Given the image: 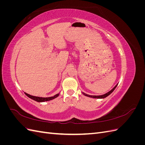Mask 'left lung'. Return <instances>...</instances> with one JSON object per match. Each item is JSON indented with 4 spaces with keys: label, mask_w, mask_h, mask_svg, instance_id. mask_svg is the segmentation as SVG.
<instances>
[{
    "label": "left lung",
    "mask_w": 145,
    "mask_h": 145,
    "mask_svg": "<svg viewBox=\"0 0 145 145\" xmlns=\"http://www.w3.org/2000/svg\"><path fill=\"white\" fill-rule=\"evenodd\" d=\"M117 85H118V84H117ZM117 85H116L114 87L113 89H112L110 91H109L108 93H106V94H103V95H88V94H86L83 93V94H84L85 96H87V97H91V98H95V99H104V98H105V97H106L107 96H108L109 95H110V94L112 93V92L114 91V89H116V88L117 87Z\"/></svg>",
    "instance_id": "1"
}]
</instances>
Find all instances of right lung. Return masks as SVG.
Returning <instances> with one entry per match:
<instances>
[{"instance_id": "add662e5", "label": "right lung", "mask_w": 145, "mask_h": 145, "mask_svg": "<svg viewBox=\"0 0 145 145\" xmlns=\"http://www.w3.org/2000/svg\"><path fill=\"white\" fill-rule=\"evenodd\" d=\"M25 94H26V95H27L28 97L30 99H31L35 101H36V102H46V101H49V100H51L52 99H54L56 97H57L59 94H56L55 95H54L53 97H36V96H33L31 95H29L27 93H25Z\"/></svg>"}]
</instances>
